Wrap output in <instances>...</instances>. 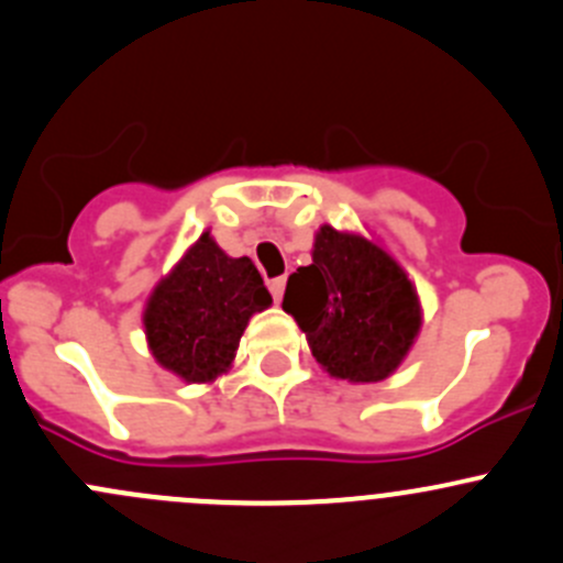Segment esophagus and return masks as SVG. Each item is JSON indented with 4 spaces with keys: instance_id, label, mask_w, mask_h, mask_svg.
<instances>
[{
    "instance_id": "obj_1",
    "label": "esophagus",
    "mask_w": 563,
    "mask_h": 563,
    "mask_svg": "<svg viewBox=\"0 0 563 563\" xmlns=\"http://www.w3.org/2000/svg\"><path fill=\"white\" fill-rule=\"evenodd\" d=\"M268 287H271V295H274V300L279 303L282 295H284V287H287V279H284V276H279V279H271Z\"/></svg>"
}]
</instances>
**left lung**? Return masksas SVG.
<instances>
[{
	"mask_svg": "<svg viewBox=\"0 0 563 563\" xmlns=\"http://www.w3.org/2000/svg\"><path fill=\"white\" fill-rule=\"evenodd\" d=\"M282 309L335 379L382 382L401 366L422 324L407 271L379 243L322 224L311 265L287 279Z\"/></svg>",
	"mask_w": 563,
	"mask_h": 563,
	"instance_id": "left-lung-1",
	"label": "left lung"
}]
</instances>
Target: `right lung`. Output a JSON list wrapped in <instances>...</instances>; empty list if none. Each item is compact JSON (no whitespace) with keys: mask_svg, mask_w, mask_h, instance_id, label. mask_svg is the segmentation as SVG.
Listing matches in <instances>:
<instances>
[{"mask_svg":"<svg viewBox=\"0 0 563 563\" xmlns=\"http://www.w3.org/2000/svg\"><path fill=\"white\" fill-rule=\"evenodd\" d=\"M271 303L252 260L224 254L206 230L148 295V352L178 379L206 385L228 374L249 320Z\"/></svg>","mask_w":563,"mask_h":563,"instance_id":"right-lung-1","label":"right lung"}]
</instances>
